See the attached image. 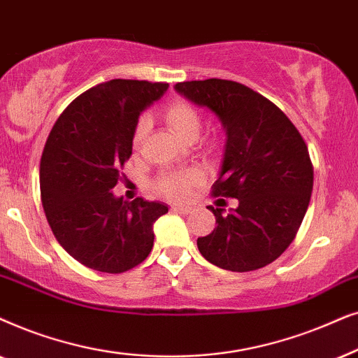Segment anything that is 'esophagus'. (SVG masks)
<instances>
[{"instance_id":"1","label":"esophagus","mask_w":358,"mask_h":358,"mask_svg":"<svg viewBox=\"0 0 358 358\" xmlns=\"http://www.w3.org/2000/svg\"><path fill=\"white\" fill-rule=\"evenodd\" d=\"M171 211L180 213V214H188L189 211H192V208H188V206H178V204H175V206H171Z\"/></svg>"}]
</instances>
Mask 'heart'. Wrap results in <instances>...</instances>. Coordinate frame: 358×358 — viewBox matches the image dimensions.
Segmentation results:
<instances>
[{
  "instance_id": "obj_1",
  "label": "heart",
  "mask_w": 358,
  "mask_h": 358,
  "mask_svg": "<svg viewBox=\"0 0 358 358\" xmlns=\"http://www.w3.org/2000/svg\"><path fill=\"white\" fill-rule=\"evenodd\" d=\"M162 117L171 132L182 141L193 142L198 139L199 132L203 129V117L194 104L187 99H175L170 104H166L162 111ZM149 131V121L142 117L137 122L134 136H132V147L141 149L144 137ZM201 182V173L198 170H175L164 171L157 176L154 188L155 192L164 198L173 199V201H185L192 196L193 188Z\"/></svg>"
}]
</instances>
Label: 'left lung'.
I'll return each instance as SVG.
<instances>
[{
	"instance_id": "8db88e82",
	"label": "left lung",
	"mask_w": 358,
	"mask_h": 358,
	"mask_svg": "<svg viewBox=\"0 0 358 358\" xmlns=\"http://www.w3.org/2000/svg\"><path fill=\"white\" fill-rule=\"evenodd\" d=\"M175 90L211 109L226 127L222 169L211 193L239 201L229 213L209 206L217 226L198 237L199 252L231 271L271 264L296 237L311 199L306 142L282 109L242 83L209 78L176 83Z\"/></svg>"
}]
</instances>
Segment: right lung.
<instances>
[{
  "instance_id": "1",
  "label": "right lung",
  "mask_w": 358,
  "mask_h": 358,
  "mask_svg": "<svg viewBox=\"0 0 358 358\" xmlns=\"http://www.w3.org/2000/svg\"><path fill=\"white\" fill-rule=\"evenodd\" d=\"M169 83L111 80L75 98L47 137L41 159V199L59 244L88 268L124 273L154 247V222L169 208L111 189L132 154L144 109Z\"/></svg>"
}]
</instances>
